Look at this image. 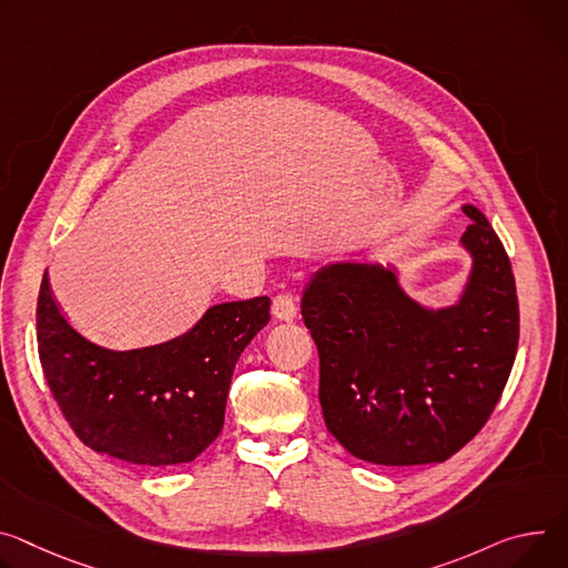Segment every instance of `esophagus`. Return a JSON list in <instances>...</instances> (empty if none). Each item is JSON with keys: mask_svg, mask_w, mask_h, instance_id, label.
Returning <instances> with one entry per match:
<instances>
[{"mask_svg": "<svg viewBox=\"0 0 568 568\" xmlns=\"http://www.w3.org/2000/svg\"><path fill=\"white\" fill-rule=\"evenodd\" d=\"M272 313L276 320L281 322H292L296 317V303H294V296L290 292H281L274 296V303H272Z\"/></svg>", "mask_w": 568, "mask_h": 568, "instance_id": "obj_1", "label": "esophagus"}]
</instances>
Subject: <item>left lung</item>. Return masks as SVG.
Listing matches in <instances>:
<instances>
[{
    "instance_id": "obj_1",
    "label": "left lung",
    "mask_w": 568,
    "mask_h": 568,
    "mask_svg": "<svg viewBox=\"0 0 568 568\" xmlns=\"http://www.w3.org/2000/svg\"><path fill=\"white\" fill-rule=\"evenodd\" d=\"M464 213L471 224L462 242L476 263L448 311H424L374 265H328L303 290L324 422L359 459L446 462L483 430L507 385L519 346L517 285L485 215L474 205Z\"/></svg>"
}]
</instances>
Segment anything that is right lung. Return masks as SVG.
Here are the masks:
<instances>
[{
	"label": "right lung",
	"instance_id": "add662e5",
	"mask_svg": "<svg viewBox=\"0 0 568 568\" xmlns=\"http://www.w3.org/2000/svg\"><path fill=\"white\" fill-rule=\"evenodd\" d=\"M270 305L267 296L220 303L172 342L109 351L63 320L44 274L36 305L42 374L88 448L142 467L192 462L222 433L237 357L267 326Z\"/></svg>",
	"mask_w": 568,
	"mask_h": 568
}]
</instances>
